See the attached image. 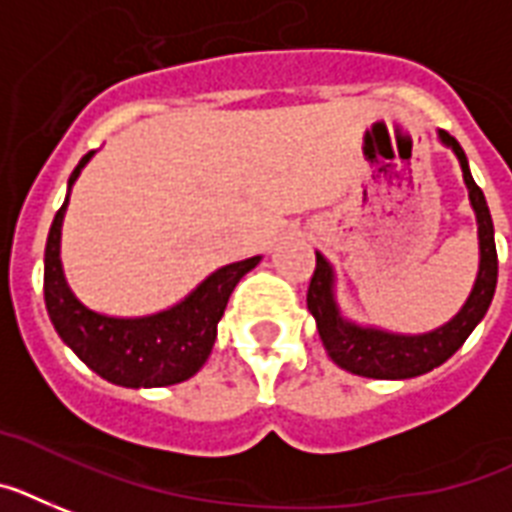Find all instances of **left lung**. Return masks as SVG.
<instances>
[{"label":"left lung","instance_id":"obj_1","mask_svg":"<svg viewBox=\"0 0 512 512\" xmlns=\"http://www.w3.org/2000/svg\"><path fill=\"white\" fill-rule=\"evenodd\" d=\"M439 136L458 155L465 184H468V197H471L476 220H479V278H476L471 297L463 305V310L447 326L436 328V331L423 336H397L376 331V328H360L355 323L344 321L339 310H336L334 292H331V284H334L331 268L323 260V255L315 252V270L313 278H310V286H307V310L315 315L318 334H321V342L328 355H331V360L336 365H342L344 371H352L357 376L413 378L434 371L436 365L450 360L463 347V342L471 336L476 323L484 318L489 305H492L494 286H497V247H494L492 215H489V207H486L484 191L479 189V184L473 181L471 170H468L463 147L447 131H439Z\"/></svg>","mask_w":512,"mask_h":512}]
</instances>
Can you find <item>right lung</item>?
<instances>
[{"label": "right lung", "instance_id": "obj_1", "mask_svg": "<svg viewBox=\"0 0 512 512\" xmlns=\"http://www.w3.org/2000/svg\"><path fill=\"white\" fill-rule=\"evenodd\" d=\"M91 155L94 152L83 155L70 173L68 197L70 186ZM65 207L68 199L54 215L44 249V302L62 342L105 381L128 389L181 384L194 376L213 352L218 321L223 318L234 286L260 263V257L215 270L181 305L170 307L165 313L149 318H107L83 307L65 284L60 265V228Z\"/></svg>", "mask_w": 512, "mask_h": 512}]
</instances>
